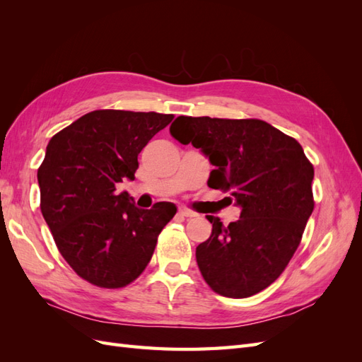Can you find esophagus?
<instances>
[{
  "label": "esophagus",
  "mask_w": 362,
  "mask_h": 362,
  "mask_svg": "<svg viewBox=\"0 0 362 362\" xmlns=\"http://www.w3.org/2000/svg\"><path fill=\"white\" fill-rule=\"evenodd\" d=\"M178 214L180 216H182V217H187V218H190V217H196L198 214H196L194 211H192V210H187V208H180L178 210Z\"/></svg>",
  "instance_id": "34e87169"
}]
</instances>
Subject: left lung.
<instances>
[{
    "label": "left lung",
    "instance_id": "8db88e82",
    "mask_svg": "<svg viewBox=\"0 0 362 362\" xmlns=\"http://www.w3.org/2000/svg\"><path fill=\"white\" fill-rule=\"evenodd\" d=\"M170 134L201 149L214 169L211 189L229 192L240 218L213 231L196 247L205 282L242 299L269 287L287 267L314 210V168L298 140L259 119L178 116Z\"/></svg>",
    "mask_w": 362,
    "mask_h": 362
}]
</instances>
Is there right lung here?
Masks as SVG:
<instances>
[{"label":"right lung","mask_w":362,"mask_h":362,"mask_svg":"<svg viewBox=\"0 0 362 362\" xmlns=\"http://www.w3.org/2000/svg\"><path fill=\"white\" fill-rule=\"evenodd\" d=\"M172 119L156 112L95 110L49 140L37 170L40 210L63 258L93 286L133 282L177 213L172 202L141 210L128 192L117 190L125 180L134 181L140 151Z\"/></svg>","instance_id":"right-lung-1"}]
</instances>
